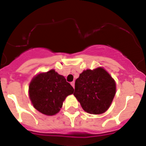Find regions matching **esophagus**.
I'll list each match as a JSON object with an SVG mask.
<instances>
[{
  "instance_id": "34e87169",
  "label": "esophagus",
  "mask_w": 146,
  "mask_h": 146,
  "mask_svg": "<svg viewBox=\"0 0 146 146\" xmlns=\"http://www.w3.org/2000/svg\"><path fill=\"white\" fill-rule=\"evenodd\" d=\"M70 84H71V85L73 86V88H74V87H75V82H72L71 83H70Z\"/></svg>"
}]
</instances>
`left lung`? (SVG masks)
<instances>
[{
	"mask_svg": "<svg viewBox=\"0 0 146 146\" xmlns=\"http://www.w3.org/2000/svg\"><path fill=\"white\" fill-rule=\"evenodd\" d=\"M116 93V83L103 68L84 70L75 82L74 96L82 109L100 115L110 108Z\"/></svg>",
	"mask_w": 146,
	"mask_h": 146,
	"instance_id": "left-lung-1",
	"label": "left lung"
}]
</instances>
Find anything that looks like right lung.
I'll return each mask as SVG.
<instances>
[{
	"instance_id": "1",
	"label": "right lung",
	"mask_w": 146,
	"mask_h": 146,
	"mask_svg": "<svg viewBox=\"0 0 146 146\" xmlns=\"http://www.w3.org/2000/svg\"><path fill=\"white\" fill-rule=\"evenodd\" d=\"M73 92V87L54 70L36 75L29 87V98L33 106L49 116L58 113L66 97Z\"/></svg>"
}]
</instances>
